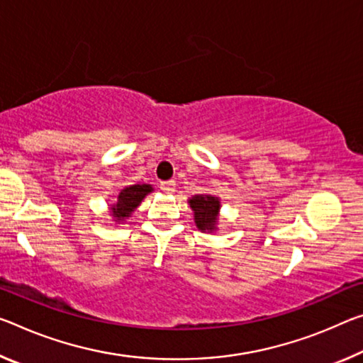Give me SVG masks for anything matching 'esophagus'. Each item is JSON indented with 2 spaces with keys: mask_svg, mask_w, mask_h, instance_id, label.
Here are the masks:
<instances>
[{
  "mask_svg": "<svg viewBox=\"0 0 363 363\" xmlns=\"http://www.w3.org/2000/svg\"><path fill=\"white\" fill-rule=\"evenodd\" d=\"M160 187H161V191H163V192L171 194V192H174L176 182L174 181H164V182L160 184Z\"/></svg>",
  "mask_w": 363,
  "mask_h": 363,
  "instance_id": "1",
  "label": "esophagus"
}]
</instances>
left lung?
Masks as SVG:
<instances>
[{"mask_svg":"<svg viewBox=\"0 0 363 363\" xmlns=\"http://www.w3.org/2000/svg\"><path fill=\"white\" fill-rule=\"evenodd\" d=\"M189 203L194 210V220L197 228L202 231H213L216 228L220 200L213 195H195L189 200Z\"/></svg>","mask_w":363,"mask_h":363,"instance_id":"obj_1","label":"left lung"}]
</instances>
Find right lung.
I'll use <instances>...</instances> for the list:
<instances>
[{
	"label": "right lung",
	"mask_w": 363,
	"mask_h": 363,
	"mask_svg": "<svg viewBox=\"0 0 363 363\" xmlns=\"http://www.w3.org/2000/svg\"><path fill=\"white\" fill-rule=\"evenodd\" d=\"M153 191L152 186L148 184H135V186L124 187L123 191L119 192L118 202L111 206L113 216L116 218L118 221H123L124 218L130 216V213L134 211L139 203L143 200L147 194Z\"/></svg>",
	"instance_id": "add662e5"
}]
</instances>
